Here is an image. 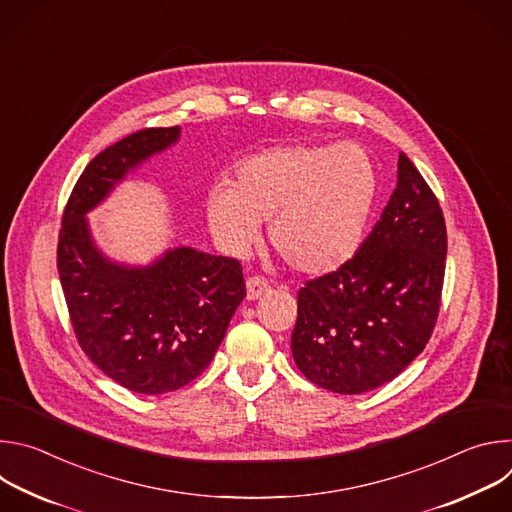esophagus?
I'll list each match as a JSON object with an SVG mask.
<instances>
[{
    "label": "esophagus",
    "instance_id": "1",
    "mask_svg": "<svg viewBox=\"0 0 512 512\" xmlns=\"http://www.w3.org/2000/svg\"><path fill=\"white\" fill-rule=\"evenodd\" d=\"M269 291V283L267 279L253 275L247 279V300H259L261 296H265Z\"/></svg>",
    "mask_w": 512,
    "mask_h": 512
}]
</instances>
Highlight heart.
Instances as JSON below:
<instances>
[{
    "label": "heart",
    "mask_w": 512,
    "mask_h": 512,
    "mask_svg": "<svg viewBox=\"0 0 512 512\" xmlns=\"http://www.w3.org/2000/svg\"><path fill=\"white\" fill-rule=\"evenodd\" d=\"M375 170L358 145H283L243 160L231 186L206 194V221L229 255H245L267 223L273 251L294 271L322 275L352 257L375 200Z\"/></svg>",
    "instance_id": "obj_1"
}]
</instances>
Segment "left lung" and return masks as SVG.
Wrapping results in <instances>:
<instances>
[{"label":"left lung","mask_w":512,"mask_h":512,"mask_svg":"<svg viewBox=\"0 0 512 512\" xmlns=\"http://www.w3.org/2000/svg\"><path fill=\"white\" fill-rule=\"evenodd\" d=\"M381 221L336 271L298 291L291 354L308 381L373 391L421 354L442 304L448 235L435 194L401 152Z\"/></svg>","instance_id":"left-lung-1"}]
</instances>
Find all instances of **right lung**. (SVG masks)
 <instances>
[{
	"label": "right lung",
	"mask_w": 512,
	"mask_h": 512,
	"mask_svg": "<svg viewBox=\"0 0 512 512\" xmlns=\"http://www.w3.org/2000/svg\"><path fill=\"white\" fill-rule=\"evenodd\" d=\"M178 137V125L139 129L95 156L70 192L58 235L60 285L81 348L109 379L143 395L194 381L247 294L239 259L180 247L150 267H125L91 239L85 214Z\"/></svg>",
	"instance_id": "right-lung-1"
}]
</instances>
